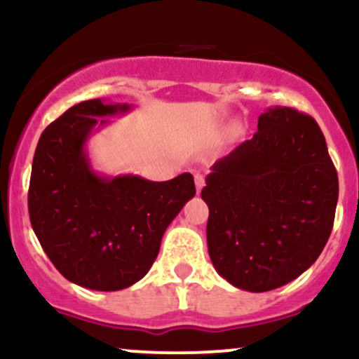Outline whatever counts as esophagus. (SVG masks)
Wrapping results in <instances>:
<instances>
[{
  "mask_svg": "<svg viewBox=\"0 0 359 359\" xmlns=\"http://www.w3.org/2000/svg\"><path fill=\"white\" fill-rule=\"evenodd\" d=\"M194 180H196V189H197V192H201V189L204 187V175L196 174V175H194Z\"/></svg>",
  "mask_w": 359,
  "mask_h": 359,
  "instance_id": "obj_1",
  "label": "esophagus"
}]
</instances>
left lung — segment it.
Listing matches in <instances>:
<instances>
[{
	"instance_id": "obj_1",
	"label": "left lung",
	"mask_w": 359,
	"mask_h": 359,
	"mask_svg": "<svg viewBox=\"0 0 359 359\" xmlns=\"http://www.w3.org/2000/svg\"><path fill=\"white\" fill-rule=\"evenodd\" d=\"M336 168L314 118L269 108L258 131L205 177L208 250L217 273L248 292L292 282L316 262L332 231Z\"/></svg>"
}]
</instances>
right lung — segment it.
I'll list each match as a JSON object with an SVG mask.
<instances>
[{
    "label": "right lung",
    "instance_id": "obj_1",
    "mask_svg": "<svg viewBox=\"0 0 359 359\" xmlns=\"http://www.w3.org/2000/svg\"><path fill=\"white\" fill-rule=\"evenodd\" d=\"M131 109L106 100L72 106L45 128L32 163V228L55 269L90 290H121L145 277L168 224L196 196L187 172L154 182L94 170L90 135Z\"/></svg>",
    "mask_w": 359,
    "mask_h": 359
}]
</instances>
